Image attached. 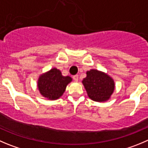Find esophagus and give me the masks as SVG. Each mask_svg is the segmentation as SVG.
Returning <instances> with one entry per match:
<instances>
[{
    "mask_svg": "<svg viewBox=\"0 0 148 148\" xmlns=\"http://www.w3.org/2000/svg\"><path fill=\"white\" fill-rule=\"evenodd\" d=\"M73 80H74V81H78V75H73Z\"/></svg>",
    "mask_w": 148,
    "mask_h": 148,
    "instance_id": "esophagus-1",
    "label": "esophagus"
}]
</instances>
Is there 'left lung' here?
Returning a JSON list of instances; mask_svg holds the SVG:
<instances>
[{
  "label": "left lung",
  "mask_w": 148,
  "mask_h": 148,
  "mask_svg": "<svg viewBox=\"0 0 148 148\" xmlns=\"http://www.w3.org/2000/svg\"><path fill=\"white\" fill-rule=\"evenodd\" d=\"M88 97L95 102L108 100L115 89L113 79L108 74L97 70L86 72V77L82 81Z\"/></svg>",
  "instance_id": "8db88e82"
}]
</instances>
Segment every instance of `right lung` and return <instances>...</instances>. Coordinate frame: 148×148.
Segmentation results:
<instances>
[{
	"mask_svg": "<svg viewBox=\"0 0 148 148\" xmlns=\"http://www.w3.org/2000/svg\"><path fill=\"white\" fill-rule=\"evenodd\" d=\"M71 81L70 76H63L60 70L52 68L40 75L38 87L42 96L50 100H55L62 95L67 85Z\"/></svg>",
	"mask_w": 148,
	"mask_h": 148,
	"instance_id": "add662e5",
	"label": "right lung"
}]
</instances>
